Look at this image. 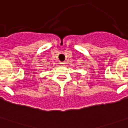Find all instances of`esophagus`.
<instances>
[{
	"instance_id": "1",
	"label": "esophagus",
	"mask_w": 128,
	"mask_h": 128,
	"mask_svg": "<svg viewBox=\"0 0 128 128\" xmlns=\"http://www.w3.org/2000/svg\"><path fill=\"white\" fill-rule=\"evenodd\" d=\"M59 63H60L61 66H65V65H66V62H65V61H64V62H60Z\"/></svg>"
}]
</instances>
